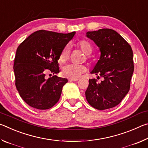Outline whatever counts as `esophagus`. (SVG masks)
Returning <instances> with one entry per match:
<instances>
[{
  "label": "esophagus",
  "instance_id": "obj_1",
  "mask_svg": "<svg viewBox=\"0 0 148 148\" xmlns=\"http://www.w3.org/2000/svg\"><path fill=\"white\" fill-rule=\"evenodd\" d=\"M78 79H69V82H77Z\"/></svg>",
  "mask_w": 148,
  "mask_h": 148
}]
</instances>
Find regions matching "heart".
<instances>
[{"mask_svg": "<svg viewBox=\"0 0 148 148\" xmlns=\"http://www.w3.org/2000/svg\"><path fill=\"white\" fill-rule=\"evenodd\" d=\"M77 47L80 49L84 53L87 55L86 58L89 59V55L92 53L93 47L92 44L86 40H82L77 43ZM69 47L68 46L64 47L59 55V61L63 62L69 59ZM87 68L83 65H77L73 64H69L65 65L62 69V75L65 77L69 79H77L81 75L86 72Z\"/></svg>", "mask_w": 148, "mask_h": 148, "instance_id": "b5f03b06", "label": "heart"}]
</instances>
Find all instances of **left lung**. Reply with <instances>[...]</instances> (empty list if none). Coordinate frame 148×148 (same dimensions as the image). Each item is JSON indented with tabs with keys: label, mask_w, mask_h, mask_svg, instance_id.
<instances>
[{
	"label": "left lung",
	"mask_w": 148,
	"mask_h": 148,
	"mask_svg": "<svg viewBox=\"0 0 148 148\" xmlns=\"http://www.w3.org/2000/svg\"><path fill=\"white\" fill-rule=\"evenodd\" d=\"M101 51V57L91 72L102 77L89 79L86 91L88 103L94 108L103 110L118 105L130 89L134 72L131 46L114 30L102 29L87 32Z\"/></svg>",
	"instance_id": "1"
}]
</instances>
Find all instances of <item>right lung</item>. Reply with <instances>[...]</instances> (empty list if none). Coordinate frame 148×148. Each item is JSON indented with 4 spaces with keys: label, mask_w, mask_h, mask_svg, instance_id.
<instances>
[{
    "label": "right lung",
    "mask_w": 148,
    "mask_h": 148,
    "mask_svg": "<svg viewBox=\"0 0 148 148\" xmlns=\"http://www.w3.org/2000/svg\"><path fill=\"white\" fill-rule=\"evenodd\" d=\"M75 33L40 30L17 47L14 64L15 84L22 99L30 106L47 110L59 101L68 79L56 75L46 79V74L60 72L59 55Z\"/></svg>",
    "instance_id": "add662e5"
}]
</instances>
